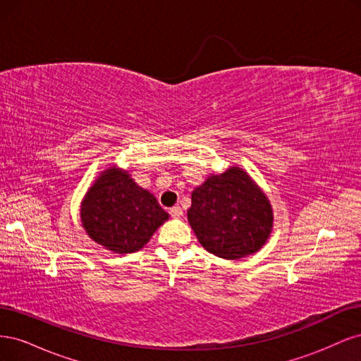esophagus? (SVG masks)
I'll return each instance as SVG.
<instances>
[{
    "instance_id": "34e87169",
    "label": "esophagus",
    "mask_w": 361,
    "mask_h": 361,
    "mask_svg": "<svg viewBox=\"0 0 361 361\" xmlns=\"http://www.w3.org/2000/svg\"><path fill=\"white\" fill-rule=\"evenodd\" d=\"M170 215H171L173 218H180V216L183 215L182 207H180V206H173L171 209H170Z\"/></svg>"
}]
</instances>
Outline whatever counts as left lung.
Returning a JSON list of instances; mask_svg holds the SVG:
<instances>
[{
  "instance_id": "left-lung-1",
  "label": "left lung",
  "mask_w": 361,
  "mask_h": 361,
  "mask_svg": "<svg viewBox=\"0 0 361 361\" xmlns=\"http://www.w3.org/2000/svg\"><path fill=\"white\" fill-rule=\"evenodd\" d=\"M188 223L209 253L227 260L251 256L265 245L274 212L267 194L241 167L209 174L191 194Z\"/></svg>"
}]
</instances>
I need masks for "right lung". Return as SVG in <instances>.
Here are the masks:
<instances>
[{
    "label": "right lung",
    "instance_id": "1",
    "mask_svg": "<svg viewBox=\"0 0 361 361\" xmlns=\"http://www.w3.org/2000/svg\"><path fill=\"white\" fill-rule=\"evenodd\" d=\"M81 226L96 244L117 255L143 248L169 220L155 195L141 188L128 170L106 167L80 206Z\"/></svg>",
    "mask_w": 361,
    "mask_h": 361
}]
</instances>
